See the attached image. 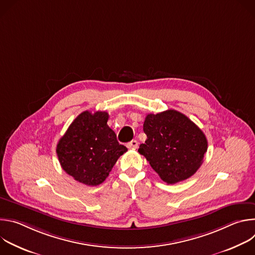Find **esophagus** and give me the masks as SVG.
<instances>
[{"mask_svg": "<svg viewBox=\"0 0 255 255\" xmlns=\"http://www.w3.org/2000/svg\"><path fill=\"white\" fill-rule=\"evenodd\" d=\"M127 147L132 148V149H136L138 147V142L136 140H132L129 143H127Z\"/></svg>", "mask_w": 255, "mask_h": 255, "instance_id": "esophagus-1", "label": "esophagus"}]
</instances>
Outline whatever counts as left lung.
Wrapping results in <instances>:
<instances>
[{"label":"left lung","mask_w":255,"mask_h":255,"mask_svg":"<svg viewBox=\"0 0 255 255\" xmlns=\"http://www.w3.org/2000/svg\"><path fill=\"white\" fill-rule=\"evenodd\" d=\"M147 139L138 152L168 185L191 177L203 163L208 141L203 131L175 110L148 114L143 124Z\"/></svg>","instance_id":"8db88e82"}]
</instances>
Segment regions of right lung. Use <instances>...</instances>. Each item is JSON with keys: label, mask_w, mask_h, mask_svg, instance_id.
Instances as JSON below:
<instances>
[{"label": "right lung", "mask_w": 255, "mask_h": 255, "mask_svg": "<svg viewBox=\"0 0 255 255\" xmlns=\"http://www.w3.org/2000/svg\"><path fill=\"white\" fill-rule=\"evenodd\" d=\"M109 114L85 111L59 139L56 153L62 169L79 183L98 186L108 177L118 158L127 151L108 126Z\"/></svg>", "instance_id": "right-lung-1"}]
</instances>
